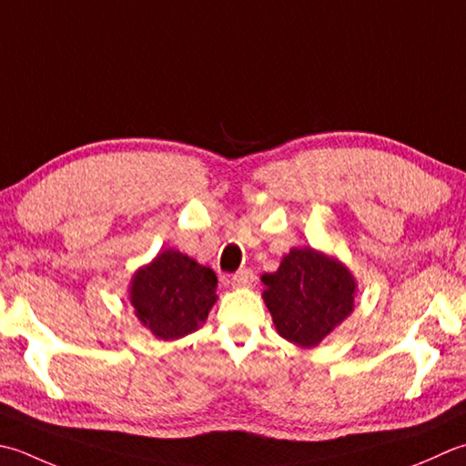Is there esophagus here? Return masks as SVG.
I'll list each match as a JSON object with an SVG mask.
<instances>
[{
  "mask_svg": "<svg viewBox=\"0 0 466 466\" xmlns=\"http://www.w3.org/2000/svg\"><path fill=\"white\" fill-rule=\"evenodd\" d=\"M252 282H254V272L250 268H240L236 275H232V287L236 289L250 287Z\"/></svg>",
  "mask_w": 466,
  "mask_h": 466,
  "instance_id": "34e87169",
  "label": "esophagus"
}]
</instances>
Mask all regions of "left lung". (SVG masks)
Wrapping results in <instances>:
<instances>
[{"mask_svg": "<svg viewBox=\"0 0 466 466\" xmlns=\"http://www.w3.org/2000/svg\"><path fill=\"white\" fill-rule=\"evenodd\" d=\"M262 282L279 335L299 348H315L350 317L358 287L345 264L309 246L290 250Z\"/></svg>", "mask_w": 466, "mask_h": 466, "instance_id": "left-lung-1", "label": "left lung"}]
</instances>
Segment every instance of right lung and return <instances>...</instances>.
Segmentation results:
<instances>
[{
	"label": "right lung",
	"instance_id": "1",
	"mask_svg": "<svg viewBox=\"0 0 466 466\" xmlns=\"http://www.w3.org/2000/svg\"><path fill=\"white\" fill-rule=\"evenodd\" d=\"M216 272L179 250H163L131 280V305L147 329L163 341L199 329L216 303Z\"/></svg>",
	"mask_w": 466,
	"mask_h": 466
}]
</instances>
